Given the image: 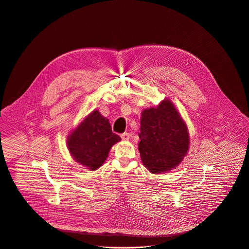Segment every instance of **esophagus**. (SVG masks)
<instances>
[{"label": "esophagus", "instance_id": "1", "mask_svg": "<svg viewBox=\"0 0 249 249\" xmlns=\"http://www.w3.org/2000/svg\"><path fill=\"white\" fill-rule=\"evenodd\" d=\"M121 137H122V139H123L124 141H127V140H129V137H130V135H129V133H127V132H124V133H123V134L121 135Z\"/></svg>", "mask_w": 249, "mask_h": 249}]
</instances>
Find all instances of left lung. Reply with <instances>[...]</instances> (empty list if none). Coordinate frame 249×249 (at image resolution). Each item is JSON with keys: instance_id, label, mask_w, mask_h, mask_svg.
<instances>
[{"instance_id": "obj_1", "label": "left lung", "mask_w": 249, "mask_h": 249, "mask_svg": "<svg viewBox=\"0 0 249 249\" xmlns=\"http://www.w3.org/2000/svg\"><path fill=\"white\" fill-rule=\"evenodd\" d=\"M138 150L152 174L168 173L178 167L189 150L187 125L174 103L164 98L157 107L144 109L140 120Z\"/></svg>"}]
</instances>
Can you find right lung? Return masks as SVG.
<instances>
[{
	"label": "right lung",
	"mask_w": 249,
	"mask_h": 249,
	"mask_svg": "<svg viewBox=\"0 0 249 249\" xmlns=\"http://www.w3.org/2000/svg\"><path fill=\"white\" fill-rule=\"evenodd\" d=\"M120 141L121 137L112 132L109 120L93 110L69 134L67 147L77 163L94 171L105 162L112 147Z\"/></svg>",
	"instance_id": "1"
}]
</instances>
